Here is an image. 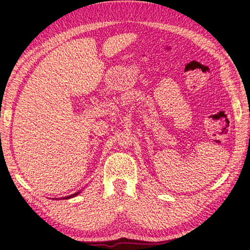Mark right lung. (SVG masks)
<instances>
[{"label": "right lung", "instance_id": "add662e5", "mask_svg": "<svg viewBox=\"0 0 250 250\" xmlns=\"http://www.w3.org/2000/svg\"><path fill=\"white\" fill-rule=\"evenodd\" d=\"M78 194H79V192L75 193V194H71V195H69V196H66V197H64V200H68V198H71V197H74V196H76V195H78Z\"/></svg>", "mask_w": 250, "mask_h": 250}]
</instances>
